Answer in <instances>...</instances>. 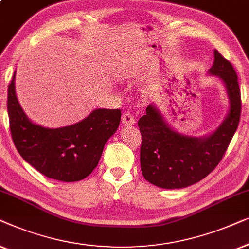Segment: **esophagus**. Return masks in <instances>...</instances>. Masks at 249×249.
Listing matches in <instances>:
<instances>
[{
	"label": "esophagus",
	"mask_w": 249,
	"mask_h": 249,
	"mask_svg": "<svg viewBox=\"0 0 249 249\" xmlns=\"http://www.w3.org/2000/svg\"><path fill=\"white\" fill-rule=\"evenodd\" d=\"M122 123L125 125H133L135 123V118L131 113H125L122 116Z\"/></svg>",
	"instance_id": "esophagus-1"
}]
</instances>
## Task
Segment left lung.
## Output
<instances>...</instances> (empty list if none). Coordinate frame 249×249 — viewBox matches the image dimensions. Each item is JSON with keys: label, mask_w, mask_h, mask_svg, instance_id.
<instances>
[{"label": "left lung", "mask_w": 249, "mask_h": 249, "mask_svg": "<svg viewBox=\"0 0 249 249\" xmlns=\"http://www.w3.org/2000/svg\"><path fill=\"white\" fill-rule=\"evenodd\" d=\"M209 73L222 80L230 101L228 116L212 134L192 138L174 131L153 105L139 120L141 170L149 183L167 190L187 187L208 176L225 156L239 124L240 88L233 66L218 51Z\"/></svg>", "instance_id": "obj_1"}]
</instances>
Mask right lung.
<instances>
[{"instance_id": "1", "label": "right lung", "mask_w": 249, "mask_h": 249, "mask_svg": "<svg viewBox=\"0 0 249 249\" xmlns=\"http://www.w3.org/2000/svg\"><path fill=\"white\" fill-rule=\"evenodd\" d=\"M15 76L8 88L10 131L20 156L48 178L78 181L92 173L108 139L116 132L121 109L99 108L71 126L46 128L34 124L16 96Z\"/></svg>"}]
</instances>
